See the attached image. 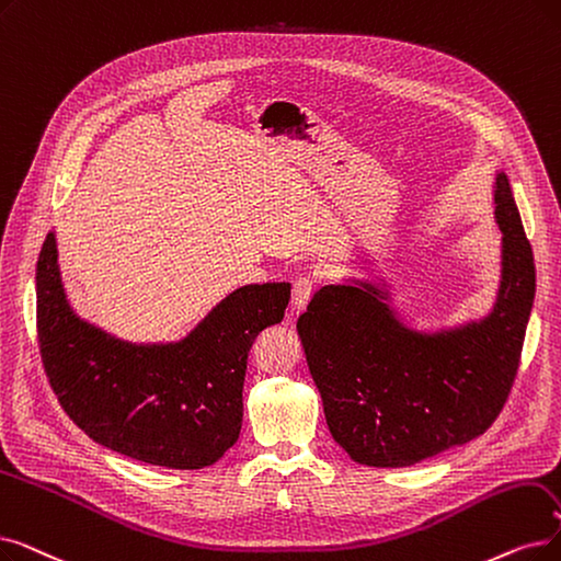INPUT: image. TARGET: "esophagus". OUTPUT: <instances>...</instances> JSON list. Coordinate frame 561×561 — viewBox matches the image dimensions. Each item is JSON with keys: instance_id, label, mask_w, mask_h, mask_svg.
Here are the masks:
<instances>
[{"instance_id": "1", "label": "esophagus", "mask_w": 561, "mask_h": 561, "mask_svg": "<svg viewBox=\"0 0 561 561\" xmlns=\"http://www.w3.org/2000/svg\"><path fill=\"white\" fill-rule=\"evenodd\" d=\"M316 288V279L311 275H300L296 282H294V309H305L311 294Z\"/></svg>"}]
</instances>
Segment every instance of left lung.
<instances>
[{"label": "left lung", "mask_w": 561, "mask_h": 561, "mask_svg": "<svg viewBox=\"0 0 561 561\" xmlns=\"http://www.w3.org/2000/svg\"><path fill=\"white\" fill-rule=\"evenodd\" d=\"M502 284L481 323L417 334L359 286H323L298 319L334 440L362 466L405 468L489 428L514 387L537 288L531 245L504 174L495 181Z\"/></svg>", "instance_id": "8db88e82"}]
</instances>
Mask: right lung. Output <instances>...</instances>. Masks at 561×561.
Instances as JSON below:
<instances>
[{"label": "right lung", "mask_w": 561, "mask_h": 561, "mask_svg": "<svg viewBox=\"0 0 561 561\" xmlns=\"http://www.w3.org/2000/svg\"><path fill=\"white\" fill-rule=\"evenodd\" d=\"M290 284H250L217 305L179 344L133 346L70 311L55 236L36 263V332L47 380L91 440L172 470H202L236 445L248 353L282 323Z\"/></svg>", "instance_id": "right-lung-1"}]
</instances>
